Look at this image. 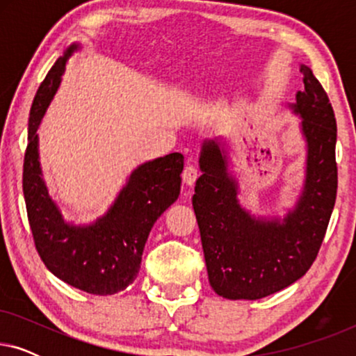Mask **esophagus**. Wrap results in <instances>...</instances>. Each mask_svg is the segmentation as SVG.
Returning a JSON list of instances; mask_svg holds the SVG:
<instances>
[{
  "instance_id": "obj_1",
  "label": "esophagus",
  "mask_w": 356,
  "mask_h": 356,
  "mask_svg": "<svg viewBox=\"0 0 356 356\" xmlns=\"http://www.w3.org/2000/svg\"><path fill=\"white\" fill-rule=\"evenodd\" d=\"M199 177V170L194 165H186L183 170V181L186 186H193Z\"/></svg>"
}]
</instances>
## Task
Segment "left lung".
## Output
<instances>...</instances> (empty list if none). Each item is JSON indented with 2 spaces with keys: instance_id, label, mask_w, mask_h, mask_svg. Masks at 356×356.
Here are the masks:
<instances>
[{
  "instance_id": "obj_1",
  "label": "left lung",
  "mask_w": 356,
  "mask_h": 356,
  "mask_svg": "<svg viewBox=\"0 0 356 356\" xmlns=\"http://www.w3.org/2000/svg\"><path fill=\"white\" fill-rule=\"evenodd\" d=\"M305 89L289 108L298 116L305 143V178L284 213H252L240 201L228 139H204L193 207L209 284L227 300H259L301 279L313 264L327 230L337 194V124L323 86L300 65Z\"/></svg>"
}]
</instances>
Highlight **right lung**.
Instances as JSON below:
<instances>
[{
	"mask_svg": "<svg viewBox=\"0 0 356 356\" xmlns=\"http://www.w3.org/2000/svg\"><path fill=\"white\" fill-rule=\"evenodd\" d=\"M81 48L79 42L70 43L38 87L29 116L22 189L33 241L47 269L87 293L113 295L136 280L154 223L178 199L184 157L173 152L138 165L95 220L76 223L63 217L43 178L37 131L67 61Z\"/></svg>",
	"mask_w": 356,
	"mask_h": 356,
	"instance_id": "obj_1",
	"label": "right lung"
}]
</instances>
